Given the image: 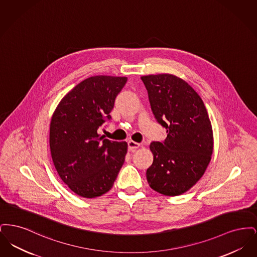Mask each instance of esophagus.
<instances>
[{"mask_svg":"<svg viewBox=\"0 0 257 257\" xmlns=\"http://www.w3.org/2000/svg\"><path fill=\"white\" fill-rule=\"evenodd\" d=\"M140 147H141V145L136 143L134 141H129L128 142V148H129V150H135V149H137V148H139Z\"/></svg>","mask_w":257,"mask_h":257,"instance_id":"esophagus-1","label":"esophagus"}]
</instances>
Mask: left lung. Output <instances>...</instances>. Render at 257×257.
I'll use <instances>...</instances> for the list:
<instances>
[{
  "mask_svg": "<svg viewBox=\"0 0 257 257\" xmlns=\"http://www.w3.org/2000/svg\"><path fill=\"white\" fill-rule=\"evenodd\" d=\"M157 121L167 129L164 143L153 142V163L147 182L162 195L189 191L202 177L211 161L214 137L207 110L196 90L172 74L143 76Z\"/></svg>",
  "mask_w": 257,
  "mask_h": 257,
  "instance_id": "1",
  "label": "left lung"
}]
</instances>
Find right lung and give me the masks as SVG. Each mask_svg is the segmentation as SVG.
Listing matches in <instances>:
<instances>
[{
	"label": "right lung",
	"mask_w": 257,
	"mask_h": 257,
	"mask_svg": "<svg viewBox=\"0 0 257 257\" xmlns=\"http://www.w3.org/2000/svg\"><path fill=\"white\" fill-rule=\"evenodd\" d=\"M126 77L98 75L73 87L61 99L50 123V150L61 180L76 195L93 198L109 192L122 167L126 142L98 134L110 119Z\"/></svg>",
	"instance_id": "add662e5"
}]
</instances>
